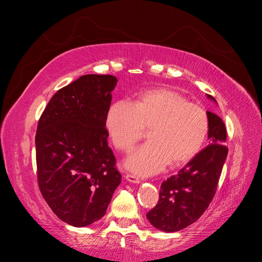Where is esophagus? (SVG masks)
Listing matches in <instances>:
<instances>
[{
  "mask_svg": "<svg viewBox=\"0 0 262 262\" xmlns=\"http://www.w3.org/2000/svg\"><path fill=\"white\" fill-rule=\"evenodd\" d=\"M124 177H125V180L131 182V184H139L140 182V178L137 175H133V173H126Z\"/></svg>",
  "mask_w": 262,
  "mask_h": 262,
  "instance_id": "34e87169",
  "label": "esophagus"
}]
</instances>
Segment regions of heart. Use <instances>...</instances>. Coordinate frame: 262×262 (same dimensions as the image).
<instances>
[{
  "instance_id": "obj_1",
  "label": "heart",
  "mask_w": 262,
  "mask_h": 262,
  "mask_svg": "<svg viewBox=\"0 0 262 262\" xmlns=\"http://www.w3.org/2000/svg\"><path fill=\"white\" fill-rule=\"evenodd\" d=\"M106 129L114 146L130 152L148 129V143L128 157L125 167L149 176L185 165L200 152L209 132V118L198 104L170 89L141 92L131 102H115L106 115Z\"/></svg>"
}]
</instances>
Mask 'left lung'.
<instances>
[{"mask_svg": "<svg viewBox=\"0 0 262 262\" xmlns=\"http://www.w3.org/2000/svg\"><path fill=\"white\" fill-rule=\"evenodd\" d=\"M208 98L215 101L214 97ZM209 118V145L200 150L178 175L161 185L160 200L146 217L157 229L178 232L199 219L208 209L216 192L220 176L226 161V129L222 119L211 112Z\"/></svg>", "mask_w": 262, "mask_h": 262, "instance_id": "8db88e82", "label": "left lung"}]
</instances>
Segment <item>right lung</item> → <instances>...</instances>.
<instances>
[{
  "mask_svg": "<svg viewBox=\"0 0 262 262\" xmlns=\"http://www.w3.org/2000/svg\"><path fill=\"white\" fill-rule=\"evenodd\" d=\"M114 75H83L53 95L36 133L37 178L53 213L84 227L100 220L121 182L108 146Z\"/></svg>",
  "mask_w": 262,
  "mask_h": 262,
  "instance_id": "obj_1",
  "label": "right lung"
}]
</instances>
